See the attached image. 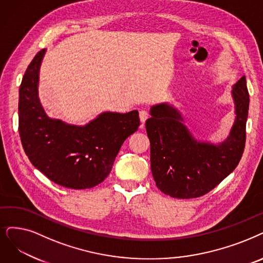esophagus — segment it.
Masks as SVG:
<instances>
[{"label":"esophagus","mask_w":263,"mask_h":263,"mask_svg":"<svg viewBox=\"0 0 263 263\" xmlns=\"http://www.w3.org/2000/svg\"><path fill=\"white\" fill-rule=\"evenodd\" d=\"M149 111L148 110H141L140 112H139V117H140V121L143 123V122H145L146 120H148V118H149Z\"/></svg>","instance_id":"obj_1"}]
</instances>
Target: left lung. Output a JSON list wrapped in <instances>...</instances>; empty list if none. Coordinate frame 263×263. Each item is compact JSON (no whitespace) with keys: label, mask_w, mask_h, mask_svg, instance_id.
Masks as SVG:
<instances>
[{"label":"left lung","mask_w":263,"mask_h":263,"mask_svg":"<svg viewBox=\"0 0 263 263\" xmlns=\"http://www.w3.org/2000/svg\"><path fill=\"white\" fill-rule=\"evenodd\" d=\"M236 118L221 144L197 142L176 109L167 103L151 108L145 128L151 144V171L156 186L172 197L195 198L212 191L232 173L243 155L249 93L245 76L233 86Z\"/></svg>","instance_id":"obj_1"}]
</instances>
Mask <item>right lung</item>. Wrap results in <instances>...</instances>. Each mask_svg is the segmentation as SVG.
Returning <instances> with one entry per match:
<instances>
[{"mask_svg": "<svg viewBox=\"0 0 263 263\" xmlns=\"http://www.w3.org/2000/svg\"><path fill=\"white\" fill-rule=\"evenodd\" d=\"M44 52L40 50L30 62L20 84L18 130L23 148L52 182L76 190L93 187L108 177L123 142L138 129L139 113L104 112L85 126L49 119L37 97Z\"/></svg>", "mask_w": 263, "mask_h": 263, "instance_id": "1", "label": "right lung"}]
</instances>
